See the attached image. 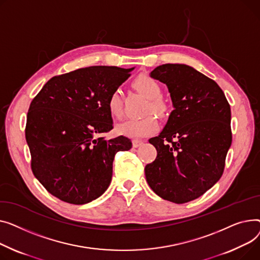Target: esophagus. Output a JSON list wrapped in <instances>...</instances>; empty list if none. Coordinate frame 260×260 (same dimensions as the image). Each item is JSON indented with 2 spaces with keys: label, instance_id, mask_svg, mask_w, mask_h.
Here are the masks:
<instances>
[{
  "label": "esophagus",
  "instance_id": "1",
  "mask_svg": "<svg viewBox=\"0 0 260 260\" xmlns=\"http://www.w3.org/2000/svg\"><path fill=\"white\" fill-rule=\"evenodd\" d=\"M143 143L144 142L141 141V140H133L132 141V146H133V148H137V147H140Z\"/></svg>",
  "mask_w": 260,
  "mask_h": 260
}]
</instances>
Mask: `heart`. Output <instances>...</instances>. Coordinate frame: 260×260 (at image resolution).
I'll return each mask as SVG.
<instances>
[{
	"mask_svg": "<svg viewBox=\"0 0 260 260\" xmlns=\"http://www.w3.org/2000/svg\"><path fill=\"white\" fill-rule=\"evenodd\" d=\"M134 87L140 93L149 100L144 110V113L148 114L141 118H129L125 120L124 123L118 125L117 130L120 134L136 139V137L149 136L157 130V119L150 112H153L158 116H164L168 111V106L160 99L161 89L153 79L149 78L147 75H141L134 81ZM108 109L113 117H123L124 107L119 90H114L109 96Z\"/></svg>",
	"mask_w": 260,
	"mask_h": 260,
	"instance_id": "obj_1",
	"label": "heart"
}]
</instances>
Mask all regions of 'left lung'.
Returning <instances> with one entry per match:
<instances>
[{
  "instance_id": "left-lung-1",
  "label": "left lung",
  "mask_w": 260,
  "mask_h": 260,
  "mask_svg": "<svg viewBox=\"0 0 260 260\" xmlns=\"http://www.w3.org/2000/svg\"><path fill=\"white\" fill-rule=\"evenodd\" d=\"M167 85L174 110L158 136L155 160L145 167L148 185L175 204L196 200L223 173L232 143L231 108L213 80L185 64H165L150 73Z\"/></svg>"
}]
</instances>
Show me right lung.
Here are the masks:
<instances>
[{
    "label": "right lung",
    "mask_w": 260,
    "mask_h": 260,
    "mask_svg": "<svg viewBox=\"0 0 260 260\" xmlns=\"http://www.w3.org/2000/svg\"><path fill=\"white\" fill-rule=\"evenodd\" d=\"M134 68L92 66L53 76L30 104L25 129L37 179L58 200L84 205L108 189L123 135L105 140L113 128L108 100Z\"/></svg>",
    "instance_id": "obj_1"
}]
</instances>
